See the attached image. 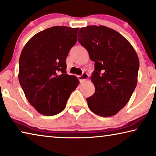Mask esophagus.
<instances>
[{
  "mask_svg": "<svg viewBox=\"0 0 156 156\" xmlns=\"http://www.w3.org/2000/svg\"><path fill=\"white\" fill-rule=\"evenodd\" d=\"M88 77V75L86 73H83L81 75L78 76V79L80 81V82H83V81H85L86 80H87Z\"/></svg>",
  "mask_w": 156,
  "mask_h": 156,
  "instance_id": "34e87169",
  "label": "esophagus"
}]
</instances>
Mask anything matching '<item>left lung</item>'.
<instances>
[{
	"instance_id": "8db88e82",
	"label": "left lung",
	"mask_w": 156,
	"mask_h": 156,
	"mask_svg": "<svg viewBox=\"0 0 156 156\" xmlns=\"http://www.w3.org/2000/svg\"><path fill=\"white\" fill-rule=\"evenodd\" d=\"M78 37L95 62L90 78L95 92L86 99L88 106L98 115L113 116L126 105L137 86V53L123 36L103 25L81 28Z\"/></svg>"
}]
</instances>
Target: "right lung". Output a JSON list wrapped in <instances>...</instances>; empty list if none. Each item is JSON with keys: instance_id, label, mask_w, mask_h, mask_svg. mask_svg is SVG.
I'll return each mask as SVG.
<instances>
[{"instance_id": "add662e5", "label": "right lung", "mask_w": 156, "mask_h": 156, "mask_svg": "<svg viewBox=\"0 0 156 156\" xmlns=\"http://www.w3.org/2000/svg\"><path fill=\"white\" fill-rule=\"evenodd\" d=\"M80 28L54 26L28 41L19 58V80L30 104L52 116L65 109L78 79L66 73V57L76 42Z\"/></svg>"}]
</instances>
